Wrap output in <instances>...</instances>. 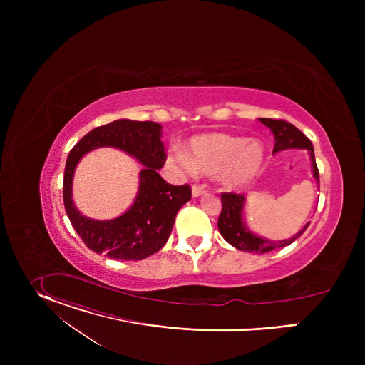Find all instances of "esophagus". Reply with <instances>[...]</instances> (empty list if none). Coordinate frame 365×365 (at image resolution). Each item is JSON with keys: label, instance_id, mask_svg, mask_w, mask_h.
Wrapping results in <instances>:
<instances>
[{"label": "esophagus", "instance_id": "esophagus-1", "mask_svg": "<svg viewBox=\"0 0 365 365\" xmlns=\"http://www.w3.org/2000/svg\"><path fill=\"white\" fill-rule=\"evenodd\" d=\"M205 192H206L205 187L200 186V185H193V186H192V195H193V197H197V196L203 195Z\"/></svg>", "mask_w": 365, "mask_h": 365}]
</instances>
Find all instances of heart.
<instances>
[{"label": "heart", "mask_w": 365, "mask_h": 365, "mask_svg": "<svg viewBox=\"0 0 365 365\" xmlns=\"http://www.w3.org/2000/svg\"><path fill=\"white\" fill-rule=\"evenodd\" d=\"M264 160V147L258 140L230 134H205L190 140L186 153L175 151L170 162L187 172L217 176L218 182L237 189L250 183Z\"/></svg>", "instance_id": "obj_1"}]
</instances>
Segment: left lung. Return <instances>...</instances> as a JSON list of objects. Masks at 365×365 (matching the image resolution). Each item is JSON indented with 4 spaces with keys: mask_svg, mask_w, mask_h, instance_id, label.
<instances>
[{
    "mask_svg": "<svg viewBox=\"0 0 365 365\" xmlns=\"http://www.w3.org/2000/svg\"><path fill=\"white\" fill-rule=\"evenodd\" d=\"M264 125H267L273 134H274V148L273 151H280L286 148H307L310 151V158H312V166H314V176L319 182V170L315 162V154H314V145H312L310 140L300 131L297 130L293 124L284 121V120H272V118H259ZM221 202H222V210L218 218V230L221 235L225 238L227 242H230L232 247L241 250V251H248V252H257V254H264L269 252L274 248L286 247L292 244L296 238H299L304 230L309 227L304 225V228L296 234L294 237L283 241H267L259 238L254 234H251L244 222H242V207H244V196L240 193H221Z\"/></svg>",
    "mask_w": 365,
    "mask_h": 365,
    "instance_id": "left-lung-1",
    "label": "left lung"
}]
</instances>
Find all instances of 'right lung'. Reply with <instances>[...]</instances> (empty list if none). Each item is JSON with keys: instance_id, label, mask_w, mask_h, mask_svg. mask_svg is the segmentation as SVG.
<instances>
[{"instance_id": "add662e5", "label": "right lung", "mask_w": 365, "mask_h": 365, "mask_svg": "<svg viewBox=\"0 0 365 365\" xmlns=\"http://www.w3.org/2000/svg\"><path fill=\"white\" fill-rule=\"evenodd\" d=\"M160 125L153 121L118 120L101 125L82 137L69 151L63 176V202L72 227L85 245L95 252H106L115 259H143L158 252L169 240L180 207L190 200L189 185L173 186L158 170L166 163L160 140ZM111 145L118 146L141 161L140 189L135 205L111 222H95L78 214L71 200L73 172L88 150Z\"/></svg>"}]
</instances>
